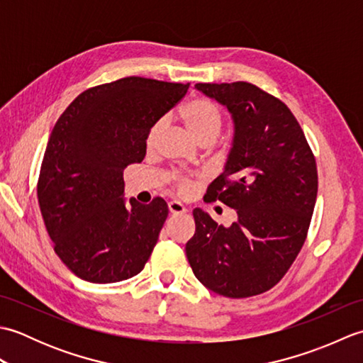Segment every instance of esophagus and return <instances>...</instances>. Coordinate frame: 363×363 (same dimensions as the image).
<instances>
[{
    "instance_id": "obj_1",
    "label": "esophagus",
    "mask_w": 363,
    "mask_h": 363,
    "mask_svg": "<svg viewBox=\"0 0 363 363\" xmlns=\"http://www.w3.org/2000/svg\"><path fill=\"white\" fill-rule=\"evenodd\" d=\"M168 209H169V212H172L173 215H179V213H186L187 212L186 206H184L182 203H179V201H169L168 203Z\"/></svg>"
}]
</instances>
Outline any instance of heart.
Returning <instances> with one entry per match:
<instances>
[{
    "label": "heart",
    "instance_id": "heart-1",
    "mask_svg": "<svg viewBox=\"0 0 363 363\" xmlns=\"http://www.w3.org/2000/svg\"><path fill=\"white\" fill-rule=\"evenodd\" d=\"M181 120L184 126L191 134V137L196 138L199 143L203 142H213L218 137L220 130L223 128V115L220 109L212 101L206 98H194L189 103L182 106L179 111ZM164 129V120L159 118L150 126L148 133H146L145 143L148 148L156 143L159 134ZM172 179L179 194H189L191 190V177L189 174L182 173H173Z\"/></svg>",
    "mask_w": 363,
    "mask_h": 363
}]
</instances>
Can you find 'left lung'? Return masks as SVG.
Returning <instances> with one entry per match:
<instances>
[{
	"label": "left lung",
	"instance_id": "left-lung-1",
	"mask_svg": "<svg viewBox=\"0 0 363 363\" xmlns=\"http://www.w3.org/2000/svg\"><path fill=\"white\" fill-rule=\"evenodd\" d=\"M195 87L233 113V148L206 196L233 207L238 220L225 228L195 209L189 264L218 295L256 296L282 279L303 248L317 201V162L279 98L243 81Z\"/></svg>",
	"mask_w": 363,
	"mask_h": 363
}]
</instances>
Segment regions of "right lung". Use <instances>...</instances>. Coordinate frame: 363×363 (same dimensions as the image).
Here are the masks:
<instances>
[{
	"instance_id": "right-lung-1",
	"label": "right lung",
	"mask_w": 363,
	"mask_h": 363,
	"mask_svg": "<svg viewBox=\"0 0 363 363\" xmlns=\"http://www.w3.org/2000/svg\"><path fill=\"white\" fill-rule=\"evenodd\" d=\"M189 86L129 76L84 90L59 117L37 198L54 251L81 279L120 282L148 262L168 206L160 196L126 206L123 172L143 160L150 126Z\"/></svg>"
}]
</instances>
